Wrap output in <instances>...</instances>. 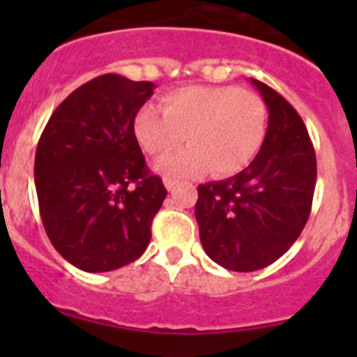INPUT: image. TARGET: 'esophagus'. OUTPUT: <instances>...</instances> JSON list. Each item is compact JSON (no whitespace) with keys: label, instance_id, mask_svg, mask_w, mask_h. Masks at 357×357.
<instances>
[{"label":"esophagus","instance_id":"1","mask_svg":"<svg viewBox=\"0 0 357 357\" xmlns=\"http://www.w3.org/2000/svg\"><path fill=\"white\" fill-rule=\"evenodd\" d=\"M176 184H178V181H175V178H169V176H164V185H166V189H168V191H173Z\"/></svg>","mask_w":357,"mask_h":357}]
</instances>
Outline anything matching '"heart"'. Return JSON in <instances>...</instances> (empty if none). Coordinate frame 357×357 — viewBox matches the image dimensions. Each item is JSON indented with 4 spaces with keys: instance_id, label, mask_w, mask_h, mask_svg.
Listing matches in <instances>:
<instances>
[{
    "instance_id": "1",
    "label": "heart",
    "mask_w": 357,
    "mask_h": 357,
    "mask_svg": "<svg viewBox=\"0 0 357 357\" xmlns=\"http://www.w3.org/2000/svg\"><path fill=\"white\" fill-rule=\"evenodd\" d=\"M160 110L141 107L132 121L146 153L162 157L188 141L191 146L160 160L169 176H193L207 169L230 176L248 168L268 135V105L254 91L238 85H188L160 100Z\"/></svg>"
}]
</instances>
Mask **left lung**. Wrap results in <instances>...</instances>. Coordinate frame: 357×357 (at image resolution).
<instances>
[{
    "mask_svg": "<svg viewBox=\"0 0 357 357\" xmlns=\"http://www.w3.org/2000/svg\"><path fill=\"white\" fill-rule=\"evenodd\" d=\"M268 105V135L254 162L225 181L198 185L200 241L214 263L255 272L286 254L307 223L317 155L291 103L252 78Z\"/></svg>",
    "mask_w": 357,
    "mask_h": 357,
    "instance_id": "1",
    "label": "left lung"
}]
</instances>
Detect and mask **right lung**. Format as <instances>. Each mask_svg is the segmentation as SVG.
Wrapping results in <instances>:
<instances>
[{
    "instance_id": "1",
    "label": "right lung",
    "mask_w": 357,
    "mask_h": 357,
    "mask_svg": "<svg viewBox=\"0 0 357 357\" xmlns=\"http://www.w3.org/2000/svg\"><path fill=\"white\" fill-rule=\"evenodd\" d=\"M151 82L102 75L73 91L44 127L36 189L44 230L84 272H110L143 255L168 195L132 130Z\"/></svg>"
}]
</instances>
